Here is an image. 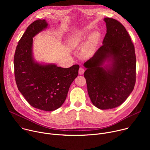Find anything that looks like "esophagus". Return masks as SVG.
Returning <instances> with one entry per match:
<instances>
[{"instance_id": "obj_1", "label": "esophagus", "mask_w": 150, "mask_h": 150, "mask_svg": "<svg viewBox=\"0 0 150 150\" xmlns=\"http://www.w3.org/2000/svg\"><path fill=\"white\" fill-rule=\"evenodd\" d=\"M83 73H84V69H83V68H80L79 69V75H82Z\"/></svg>"}]
</instances>
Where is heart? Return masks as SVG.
<instances>
[{
  "label": "heart",
  "mask_w": 150,
  "mask_h": 150,
  "mask_svg": "<svg viewBox=\"0 0 150 150\" xmlns=\"http://www.w3.org/2000/svg\"><path fill=\"white\" fill-rule=\"evenodd\" d=\"M85 34L78 32L73 34L69 38L68 43L72 49H77L83 44L85 39ZM100 38V34L98 31L92 33L88 37L83 46L82 54L83 57L88 58L93 54Z\"/></svg>",
  "instance_id": "heart-1"
}]
</instances>
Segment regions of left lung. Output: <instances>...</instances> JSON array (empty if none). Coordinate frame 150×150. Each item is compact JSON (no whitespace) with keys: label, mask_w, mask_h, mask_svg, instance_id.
Masks as SVG:
<instances>
[{"label":"left lung","mask_w":150,"mask_h":150,"mask_svg":"<svg viewBox=\"0 0 150 150\" xmlns=\"http://www.w3.org/2000/svg\"><path fill=\"white\" fill-rule=\"evenodd\" d=\"M104 21L107 33L103 45L83 64L90 100L101 110L121 105L136 81L135 47L129 34L118 21L110 18Z\"/></svg>","instance_id":"obj_1"}]
</instances>
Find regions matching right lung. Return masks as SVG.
<instances>
[{
  "mask_svg": "<svg viewBox=\"0 0 150 150\" xmlns=\"http://www.w3.org/2000/svg\"><path fill=\"white\" fill-rule=\"evenodd\" d=\"M47 27L45 19H37L28 27L18 42L13 61L18 90L31 106L50 112L65 102L70 85L78 75L79 66L63 68L34 60L33 38Z\"/></svg>",
  "mask_w": 150,
  "mask_h": 150,
  "instance_id": "1",
  "label": "right lung"
}]
</instances>
